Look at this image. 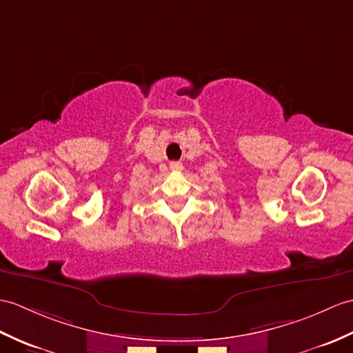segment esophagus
Here are the masks:
<instances>
[{
	"instance_id": "1",
	"label": "esophagus",
	"mask_w": 353,
	"mask_h": 353,
	"mask_svg": "<svg viewBox=\"0 0 353 353\" xmlns=\"http://www.w3.org/2000/svg\"><path fill=\"white\" fill-rule=\"evenodd\" d=\"M170 168L173 170V171H180L183 167H182V163H180V162H171L170 163Z\"/></svg>"
}]
</instances>
